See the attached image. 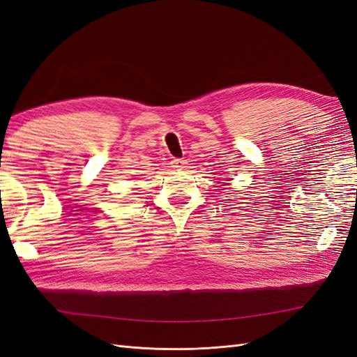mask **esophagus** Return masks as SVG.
Instances as JSON below:
<instances>
[{
  "mask_svg": "<svg viewBox=\"0 0 357 357\" xmlns=\"http://www.w3.org/2000/svg\"><path fill=\"white\" fill-rule=\"evenodd\" d=\"M171 167L177 168V169H183L186 167V160L185 159H172L171 160Z\"/></svg>",
  "mask_w": 357,
  "mask_h": 357,
  "instance_id": "1",
  "label": "esophagus"
}]
</instances>
